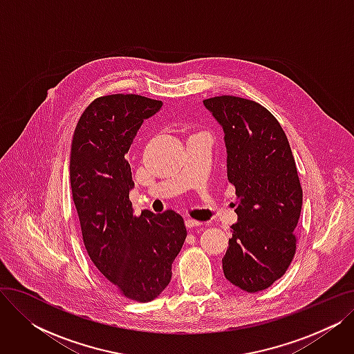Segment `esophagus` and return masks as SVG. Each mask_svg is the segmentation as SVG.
Masks as SVG:
<instances>
[{
	"label": "esophagus",
	"mask_w": 354,
	"mask_h": 354,
	"mask_svg": "<svg viewBox=\"0 0 354 354\" xmlns=\"http://www.w3.org/2000/svg\"><path fill=\"white\" fill-rule=\"evenodd\" d=\"M185 225H187L188 228H194V227H201L202 222H199L196 219H192V218H187V219H185Z\"/></svg>",
	"instance_id": "1"
}]
</instances>
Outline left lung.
<instances>
[{
  "label": "left lung",
  "mask_w": 354,
  "mask_h": 354,
  "mask_svg": "<svg viewBox=\"0 0 354 354\" xmlns=\"http://www.w3.org/2000/svg\"><path fill=\"white\" fill-rule=\"evenodd\" d=\"M224 130L228 182L238 221L222 258L230 283L247 292L268 288L290 267L303 189L281 124L259 103L236 96L203 100Z\"/></svg>",
  "instance_id": "1"
}]
</instances>
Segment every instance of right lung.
I'll use <instances>...</instances> for the list:
<instances>
[{
	"label": "right lung",
	"mask_w": 354,
	"mask_h": 354,
	"mask_svg": "<svg viewBox=\"0 0 354 354\" xmlns=\"http://www.w3.org/2000/svg\"><path fill=\"white\" fill-rule=\"evenodd\" d=\"M160 100L139 95H109L93 100L74 130L70 185L90 259L122 295L147 303L169 284L172 263L185 238L183 218L133 214L129 191L135 187L127 162L130 145Z\"/></svg>",
	"instance_id": "add662e5"
}]
</instances>
